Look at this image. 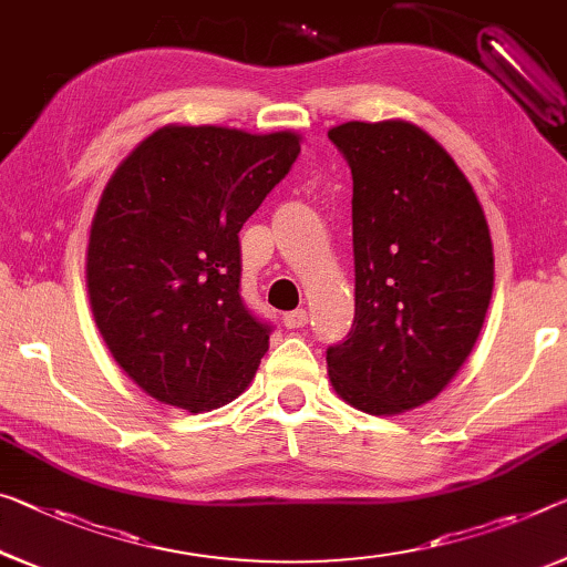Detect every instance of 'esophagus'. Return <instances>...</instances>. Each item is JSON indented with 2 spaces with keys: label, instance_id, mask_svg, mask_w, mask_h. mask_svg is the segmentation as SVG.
Segmentation results:
<instances>
[{
  "label": "esophagus",
  "instance_id": "34e87169",
  "mask_svg": "<svg viewBox=\"0 0 567 567\" xmlns=\"http://www.w3.org/2000/svg\"><path fill=\"white\" fill-rule=\"evenodd\" d=\"M307 321H309L307 309H296V311L284 313L286 329H301V327H307Z\"/></svg>",
  "mask_w": 567,
  "mask_h": 567
}]
</instances>
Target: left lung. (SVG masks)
<instances>
[{
  "label": "left lung",
  "mask_w": 567,
  "mask_h": 567,
  "mask_svg": "<svg viewBox=\"0 0 567 567\" xmlns=\"http://www.w3.org/2000/svg\"><path fill=\"white\" fill-rule=\"evenodd\" d=\"M354 324L327 350L334 393L370 415L429 403L472 354L494 289L489 223L451 154L403 118L347 121Z\"/></svg>",
  "instance_id": "1"
}]
</instances>
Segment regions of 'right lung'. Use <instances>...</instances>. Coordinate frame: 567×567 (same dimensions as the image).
<instances>
[{
  "instance_id": "right-lung-1",
  "label": "right lung",
  "mask_w": 567,
  "mask_h": 567,
  "mask_svg": "<svg viewBox=\"0 0 567 567\" xmlns=\"http://www.w3.org/2000/svg\"><path fill=\"white\" fill-rule=\"evenodd\" d=\"M299 152L296 132L167 124L111 174L85 286L111 357L146 395L199 413L250 385L268 327L240 299L238 233Z\"/></svg>"
}]
</instances>
